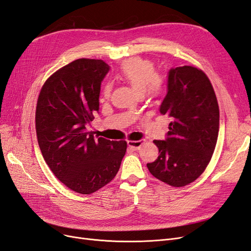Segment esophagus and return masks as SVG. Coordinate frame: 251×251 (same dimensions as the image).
Here are the masks:
<instances>
[{
	"instance_id": "obj_1",
	"label": "esophagus",
	"mask_w": 251,
	"mask_h": 251,
	"mask_svg": "<svg viewBox=\"0 0 251 251\" xmlns=\"http://www.w3.org/2000/svg\"><path fill=\"white\" fill-rule=\"evenodd\" d=\"M144 144V141L143 140H138V141H128L127 142V145L128 147L130 148L131 150L133 151H137L140 148L142 147V145Z\"/></svg>"
}]
</instances>
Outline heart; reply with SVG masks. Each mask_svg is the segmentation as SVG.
<instances>
[{"label": "heart", "mask_w": 251, "mask_h": 251, "mask_svg": "<svg viewBox=\"0 0 251 251\" xmlns=\"http://www.w3.org/2000/svg\"><path fill=\"white\" fill-rule=\"evenodd\" d=\"M119 76L126 81L138 95L147 91L151 96L159 95L163 90V80L157 75L155 65L143 58H132L121 65ZM110 87L108 83L103 87V95L107 96Z\"/></svg>", "instance_id": "b5f03b06"}]
</instances>
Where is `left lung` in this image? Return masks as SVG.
I'll return each mask as SVG.
<instances>
[{
    "label": "left lung",
    "mask_w": 251,
    "mask_h": 251,
    "mask_svg": "<svg viewBox=\"0 0 251 251\" xmlns=\"http://www.w3.org/2000/svg\"><path fill=\"white\" fill-rule=\"evenodd\" d=\"M159 110L171 120L169 132L164 141L153 142L159 156L147 166L171 186H186L206 170L219 131L217 98L205 72L192 66L172 68Z\"/></svg>",
    "instance_id": "8db88e82"
}]
</instances>
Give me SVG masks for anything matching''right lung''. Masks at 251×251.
Masks as SVG:
<instances>
[{"label":"right lung","mask_w":251,"mask_h":251,"mask_svg":"<svg viewBox=\"0 0 251 251\" xmlns=\"http://www.w3.org/2000/svg\"><path fill=\"white\" fill-rule=\"evenodd\" d=\"M109 70L102 60L78 59L44 82L37 101L36 133L45 162L71 190L90 194L117 175L125 141L95 138L86 125L99 110L101 81Z\"/></svg>","instance_id":"1"}]
</instances>
